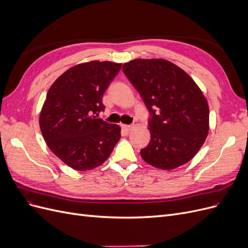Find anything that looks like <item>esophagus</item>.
I'll list each match as a JSON object with an SVG mask.
<instances>
[{"instance_id": "34e87169", "label": "esophagus", "mask_w": 248, "mask_h": 248, "mask_svg": "<svg viewBox=\"0 0 248 248\" xmlns=\"http://www.w3.org/2000/svg\"><path fill=\"white\" fill-rule=\"evenodd\" d=\"M122 128H123V130H124L126 133H129V132L131 131V129H132V126H131V125L123 124V125H122Z\"/></svg>"}]
</instances>
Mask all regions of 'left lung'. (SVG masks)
<instances>
[{
	"label": "left lung",
	"instance_id": "obj_1",
	"mask_svg": "<svg viewBox=\"0 0 248 248\" xmlns=\"http://www.w3.org/2000/svg\"><path fill=\"white\" fill-rule=\"evenodd\" d=\"M123 72L150 111L151 140L140 150L147 163L174 170L191 160L209 131V107L199 86L183 69L163 59H136Z\"/></svg>",
	"mask_w": 248,
	"mask_h": 248
}]
</instances>
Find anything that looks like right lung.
<instances>
[{
  "label": "right lung",
  "instance_id": "obj_1",
  "mask_svg": "<svg viewBox=\"0 0 248 248\" xmlns=\"http://www.w3.org/2000/svg\"><path fill=\"white\" fill-rule=\"evenodd\" d=\"M122 64L91 61L71 67L46 94L39 126L47 147L76 170H93L106 161L121 138V128L98 119L102 96Z\"/></svg>",
  "mask_w": 248,
  "mask_h": 248
}]
</instances>
